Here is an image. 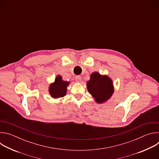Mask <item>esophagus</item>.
I'll list each match as a JSON object with an SVG mask.
<instances>
[{
  "label": "esophagus",
  "mask_w": 159,
  "mask_h": 159,
  "mask_svg": "<svg viewBox=\"0 0 159 159\" xmlns=\"http://www.w3.org/2000/svg\"><path fill=\"white\" fill-rule=\"evenodd\" d=\"M75 79L76 82H80L81 81L82 78H81V77H80V76L77 75V76H76V77H75Z\"/></svg>",
  "instance_id": "1"
}]
</instances>
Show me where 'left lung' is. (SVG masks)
I'll use <instances>...</instances> for the list:
<instances>
[{
	"mask_svg": "<svg viewBox=\"0 0 159 159\" xmlns=\"http://www.w3.org/2000/svg\"><path fill=\"white\" fill-rule=\"evenodd\" d=\"M90 77V80L87 82L89 93L98 103L107 101L114 93L112 80L107 75H102L96 72L93 73Z\"/></svg>",
	"mask_w": 159,
	"mask_h": 159,
	"instance_id": "obj_1",
	"label": "left lung"
}]
</instances>
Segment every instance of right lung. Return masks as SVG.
<instances>
[{
  "mask_svg": "<svg viewBox=\"0 0 159 159\" xmlns=\"http://www.w3.org/2000/svg\"><path fill=\"white\" fill-rule=\"evenodd\" d=\"M69 82L64 81L60 75H57L55 80L49 87V93L53 98H60L65 96L66 93V87Z\"/></svg>",
  "mask_w": 159,
  "mask_h": 159,
  "instance_id": "right-lung-1",
  "label": "right lung"
}]
</instances>
